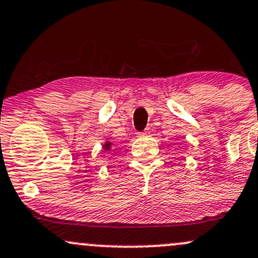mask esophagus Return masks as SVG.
I'll use <instances>...</instances> for the list:
<instances>
[{"instance_id":"esophagus-1","label":"esophagus","mask_w":258,"mask_h":258,"mask_svg":"<svg viewBox=\"0 0 258 258\" xmlns=\"http://www.w3.org/2000/svg\"><path fill=\"white\" fill-rule=\"evenodd\" d=\"M150 135H151V130L147 128V130H145L143 132H140V134H138V137H147V136H150Z\"/></svg>"}]
</instances>
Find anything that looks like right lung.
<instances>
[{
  "label": "right lung",
  "mask_w": 258,
  "mask_h": 258,
  "mask_svg": "<svg viewBox=\"0 0 258 258\" xmlns=\"http://www.w3.org/2000/svg\"><path fill=\"white\" fill-rule=\"evenodd\" d=\"M104 148H105V151H108L111 148V142H106L104 145Z\"/></svg>",
  "instance_id": "1"
}]
</instances>
